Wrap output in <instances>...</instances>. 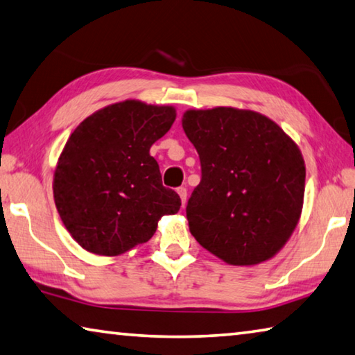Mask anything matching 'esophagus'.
I'll list each match as a JSON object with an SVG mask.
<instances>
[{"label":"esophagus","mask_w":355,"mask_h":355,"mask_svg":"<svg viewBox=\"0 0 355 355\" xmlns=\"http://www.w3.org/2000/svg\"><path fill=\"white\" fill-rule=\"evenodd\" d=\"M178 195L181 196L182 204L187 202V189H185V187H179V189H178Z\"/></svg>","instance_id":"obj_1"}]
</instances>
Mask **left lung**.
Segmentation results:
<instances>
[{
  "mask_svg": "<svg viewBox=\"0 0 355 355\" xmlns=\"http://www.w3.org/2000/svg\"><path fill=\"white\" fill-rule=\"evenodd\" d=\"M182 128L201 160L187 204L190 232L229 265H257L282 250L300 221L306 165L296 143L259 112L187 110Z\"/></svg>",
  "mask_w": 355,
  "mask_h": 355,
  "instance_id": "8db88e82",
  "label": "left lung"
}]
</instances>
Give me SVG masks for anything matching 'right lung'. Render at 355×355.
Segmentation results:
<instances>
[{"mask_svg": "<svg viewBox=\"0 0 355 355\" xmlns=\"http://www.w3.org/2000/svg\"><path fill=\"white\" fill-rule=\"evenodd\" d=\"M176 120L171 105L135 99L95 112L73 130L54 173V202L67 231L98 256H120L153 237L181 198L162 185L149 148Z\"/></svg>", "mask_w": 355, "mask_h": 355, "instance_id": "right-lung-1", "label": "right lung"}]
</instances>
